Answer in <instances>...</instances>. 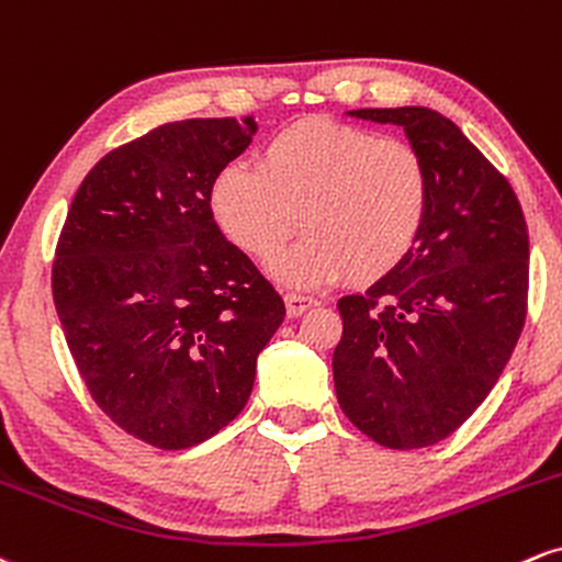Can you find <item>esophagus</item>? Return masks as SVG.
Returning a JSON list of instances; mask_svg holds the SVG:
<instances>
[{"mask_svg":"<svg viewBox=\"0 0 562 562\" xmlns=\"http://www.w3.org/2000/svg\"><path fill=\"white\" fill-rule=\"evenodd\" d=\"M283 302H286L289 318H296V315L307 313L310 307L318 305V300H315V296H305V294H296V292H289L286 296H283Z\"/></svg>","mask_w":562,"mask_h":562,"instance_id":"esophagus-1","label":"esophagus"}]
</instances>
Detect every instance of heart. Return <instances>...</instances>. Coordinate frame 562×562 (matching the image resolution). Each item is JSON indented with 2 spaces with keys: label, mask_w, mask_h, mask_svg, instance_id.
<instances>
[{
  "label": "heart",
  "mask_w": 562,
  "mask_h": 562,
  "mask_svg": "<svg viewBox=\"0 0 562 562\" xmlns=\"http://www.w3.org/2000/svg\"><path fill=\"white\" fill-rule=\"evenodd\" d=\"M428 202L431 176L413 144L326 117L279 131L257 165H226L210 189L217 226L255 260H273L300 215L305 236L273 270L305 289L347 273L384 279L413 252Z\"/></svg>",
  "instance_id": "obj_1"
}]
</instances>
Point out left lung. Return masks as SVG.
Instances as JSON below:
<instances>
[{
  "label": "left lung",
  "mask_w": 562,
  "mask_h": 562,
  "mask_svg": "<svg viewBox=\"0 0 562 562\" xmlns=\"http://www.w3.org/2000/svg\"><path fill=\"white\" fill-rule=\"evenodd\" d=\"M405 128L431 176L413 252L366 294L339 300L341 411L389 450H420L471 418L526 323L529 228L507 178L428 108L349 110Z\"/></svg>",
  "instance_id": "left-lung-1"
}]
</instances>
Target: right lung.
<instances>
[{
  "mask_svg": "<svg viewBox=\"0 0 562 562\" xmlns=\"http://www.w3.org/2000/svg\"><path fill=\"white\" fill-rule=\"evenodd\" d=\"M252 117H191L104 155L59 234L52 294L86 389L157 450L215 437L247 405L286 307L217 228L210 189Z\"/></svg>",
  "mask_w": 562,
  "mask_h": 562,
  "instance_id": "right-lung-1",
  "label": "right lung"
}]
</instances>
